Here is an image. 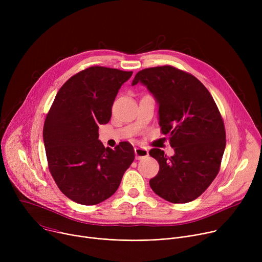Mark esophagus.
I'll return each mask as SVG.
<instances>
[{
    "mask_svg": "<svg viewBox=\"0 0 262 262\" xmlns=\"http://www.w3.org/2000/svg\"><path fill=\"white\" fill-rule=\"evenodd\" d=\"M135 154H136L137 160H143L146 157H148V149L145 147H136Z\"/></svg>",
    "mask_w": 262,
    "mask_h": 262,
    "instance_id": "obj_1",
    "label": "esophagus"
}]
</instances>
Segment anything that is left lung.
I'll use <instances>...</instances> for the list:
<instances>
[{
  "mask_svg": "<svg viewBox=\"0 0 262 262\" xmlns=\"http://www.w3.org/2000/svg\"><path fill=\"white\" fill-rule=\"evenodd\" d=\"M138 83L154 95L159 124L174 149L171 158L159 148L149 151L160 165L150 188L169 202H191L213 181L225 151L226 133L219 108L198 79L172 66L143 69L132 85Z\"/></svg>",
  "mask_w": 262,
  "mask_h": 262,
  "instance_id": "8db88e82",
  "label": "left lung"
}]
</instances>
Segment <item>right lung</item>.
I'll list each match as a JSON object with an SVG mask.
<instances>
[{
  "label": "right lung",
  "instance_id": "right-lung-1",
  "mask_svg": "<svg viewBox=\"0 0 262 262\" xmlns=\"http://www.w3.org/2000/svg\"><path fill=\"white\" fill-rule=\"evenodd\" d=\"M133 71L89 67L71 77L57 93L43 126L51 174L61 192L83 205L98 204L113 195L135 160L134 147L115 149L98 140L100 124L112 116V105Z\"/></svg>",
  "mask_w": 262,
  "mask_h": 262
}]
</instances>
